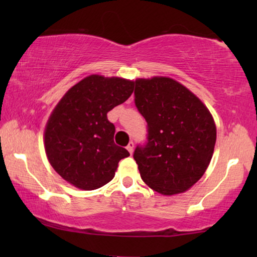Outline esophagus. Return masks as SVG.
I'll list each match as a JSON object with an SVG mask.
<instances>
[{"instance_id":"esophagus-1","label":"esophagus","mask_w":257,"mask_h":257,"mask_svg":"<svg viewBox=\"0 0 257 257\" xmlns=\"http://www.w3.org/2000/svg\"><path fill=\"white\" fill-rule=\"evenodd\" d=\"M126 149H127V151L130 153H133V150H135V144H133V142H130L128 143V145H127V147H126Z\"/></svg>"}]
</instances>
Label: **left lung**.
I'll return each instance as SVG.
<instances>
[{"instance_id":"left-lung-1","label":"left lung","mask_w":257,"mask_h":257,"mask_svg":"<svg viewBox=\"0 0 257 257\" xmlns=\"http://www.w3.org/2000/svg\"><path fill=\"white\" fill-rule=\"evenodd\" d=\"M135 83V104L147 122V142L133 153L140 177L163 195L186 192L213 157L216 127L212 114L194 93L168 77Z\"/></svg>"}]
</instances>
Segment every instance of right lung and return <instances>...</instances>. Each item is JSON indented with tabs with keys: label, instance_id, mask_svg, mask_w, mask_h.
Listing matches in <instances>:
<instances>
[{
	"label": "right lung",
	"instance_id": "right-lung-1",
	"mask_svg": "<svg viewBox=\"0 0 257 257\" xmlns=\"http://www.w3.org/2000/svg\"><path fill=\"white\" fill-rule=\"evenodd\" d=\"M135 82L91 75L66 92L49 118L44 145L49 163L77 188L92 191L110 182L128 151L113 142L107 112L127 100Z\"/></svg>",
	"mask_w": 257,
	"mask_h": 257
}]
</instances>
